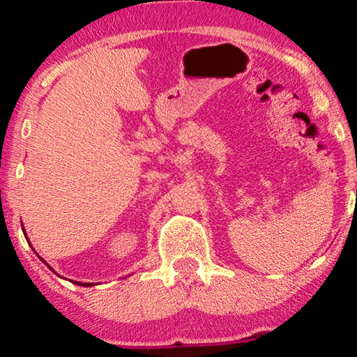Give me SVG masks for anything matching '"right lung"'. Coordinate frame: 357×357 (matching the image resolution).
<instances>
[{
	"mask_svg": "<svg viewBox=\"0 0 357 357\" xmlns=\"http://www.w3.org/2000/svg\"><path fill=\"white\" fill-rule=\"evenodd\" d=\"M24 232H26V231H24ZM24 236H26V234H24ZM40 260H42V261H45V260H43V258H40ZM45 265H47V263H45ZM48 268H50V266H48ZM50 270H52V268H50ZM75 284H77V286H84V287H89V286L94 284V282H79V281H75Z\"/></svg>",
	"mask_w": 357,
	"mask_h": 357,
	"instance_id": "right-lung-1",
	"label": "right lung"
}]
</instances>
